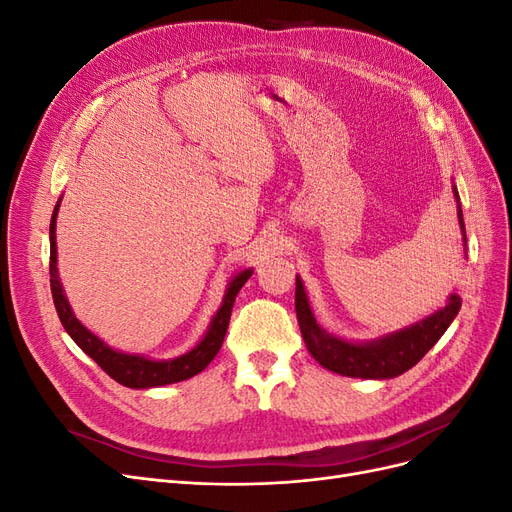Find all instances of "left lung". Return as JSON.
Segmentation results:
<instances>
[{
	"instance_id": "1",
	"label": "left lung",
	"mask_w": 512,
	"mask_h": 512,
	"mask_svg": "<svg viewBox=\"0 0 512 512\" xmlns=\"http://www.w3.org/2000/svg\"><path fill=\"white\" fill-rule=\"evenodd\" d=\"M453 192L457 196V190ZM459 224L461 230L466 232V228H463L461 209ZM294 307H297V318L305 346L322 367L350 378L384 380L404 374V371L412 369L423 359V356L433 348V344L444 335L448 324L455 320L461 301L457 294H451V299H448L446 307L440 309V312L425 318L423 322L412 324L410 329L386 335L378 339V342L369 344H348L329 333H324L316 324L312 309H309L307 294L299 277L297 290H294Z\"/></svg>"
}]
</instances>
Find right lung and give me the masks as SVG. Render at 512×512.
I'll return each instance as SVG.
<instances>
[{"label":"right lung","mask_w":512,"mask_h":512,"mask_svg":"<svg viewBox=\"0 0 512 512\" xmlns=\"http://www.w3.org/2000/svg\"><path fill=\"white\" fill-rule=\"evenodd\" d=\"M57 209H59V205H55L53 218H51V262H49L51 292H53V303L57 309V316H59L61 324H64L68 335L76 342V346H79L87 356H91V359L100 365V369H104L113 380H117L123 386H130V389H151V386L173 384V382L188 380V378L200 374V371H203L213 361V356L220 352L226 329H228V322H230L232 305H235V299H237L239 290L243 288V284L250 280L252 271H243L230 282L224 303L218 309V314H215L207 335L203 337V342H200L194 350H190L188 354L177 356V359H173V361H149V359H145V356L115 352L108 346H104V342H100L94 333H89L83 324L74 318L72 309L66 301V294H64V290H61L59 277H57V245H55Z\"/></svg>","instance_id":"1"}]
</instances>
